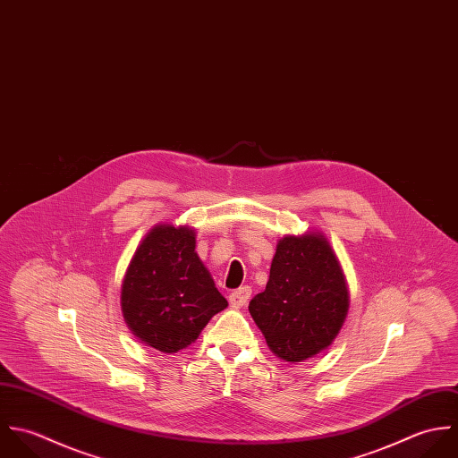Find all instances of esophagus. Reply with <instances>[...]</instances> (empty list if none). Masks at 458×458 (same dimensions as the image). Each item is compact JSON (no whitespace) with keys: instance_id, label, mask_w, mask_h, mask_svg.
I'll list each match as a JSON object with an SVG mask.
<instances>
[{"instance_id":"34e87169","label":"esophagus","mask_w":458,"mask_h":458,"mask_svg":"<svg viewBox=\"0 0 458 458\" xmlns=\"http://www.w3.org/2000/svg\"><path fill=\"white\" fill-rule=\"evenodd\" d=\"M250 297H251V288H250V286H241V288H237V290H233V292L230 293L228 301H230V304H232L233 308H242V306L248 304Z\"/></svg>"}]
</instances>
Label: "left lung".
<instances>
[{"label":"left lung","instance_id":"obj_1","mask_svg":"<svg viewBox=\"0 0 458 458\" xmlns=\"http://www.w3.org/2000/svg\"><path fill=\"white\" fill-rule=\"evenodd\" d=\"M349 311V288L327 239L318 232L284 235L276 246L264 292L250 313L279 360L301 363L326 351Z\"/></svg>","mask_w":458,"mask_h":458}]
</instances>
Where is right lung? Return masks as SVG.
<instances>
[{"label": "right lung", "mask_w": 458, "mask_h": 458, "mask_svg": "<svg viewBox=\"0 0 458 458\" xmlns=\"http://www.w3.org/2000/svg\"><path fill=\"white\" fill-rule=\"evenodd\" d=\"M194 248L192 228L156 225L123 276L125 324L138 340L165 354L189 347L228 306Z\"/></svg>", "instance_id": "obj_1"}]
</instances>
